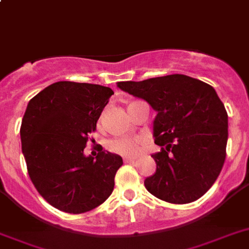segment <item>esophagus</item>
Segmentation results:
<instances>
[{"mask_svg":"<svg viewBox=\"0 0 249 249\" xmlns=\"http://www.w3.org/2000/svg\"><path fill=\"white\" fill-rule=\"evenodd\" d=\"M135 160H137L135 157H124L125 163H129V162H134Z\"/></svg>","mask_w":249,"mask_h":249,"instance_id":"1","label":"esophagus"}]
</instances>
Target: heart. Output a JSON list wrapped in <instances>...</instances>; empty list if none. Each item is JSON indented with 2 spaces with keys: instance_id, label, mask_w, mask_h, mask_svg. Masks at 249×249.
Listing matches in <instances>:
<instances>
[{
  "instance_id": "1",
  "label": "heart",
  "mask_w": 249,
  "mask_h": 249,
  "mask_svg": "<svg viewBox=\"0 0 249 249\" xmlns=\"http://www.w3.org/2000/svg\"><path fill=\"white\" fill-rule=\"evenodd\" d=\"M107 148L112 153L121 154V156H134L139 149L138 142L131 141V139H112L108 142Z\"/></svg>"
}]
</instances>
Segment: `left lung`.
<instances>
[{"mask_svg": "<svg viewBox=\"0 0 249 249\" xmlns=\"http://www.w3.org/2000/svg\"><path fill=\"white\" fill-rule=\"evenodd\" d=\"M125 92L143 99L157 116L152 154L157 163L145 189L171 204L200 199L216 181L224 164L228 142V114L215 89L185 74L118 82Z\"/></svg>", "mask_w": 249, "mask_h": 249, "instance_id": "obj_1", "label": "left lung"}]
</instances>
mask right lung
I'll use <instances>...</instances> for the list:
<instances>
[{
    "label": "right lung",
    "mask_w": 249,
    "mask_h": 249,
    "mask_svg": "<svg viewBox=\"0 0 249 249\" xmlns=\"http://www.w3.org/2000/svg\"><path fill=\"white\" fill-rule=\"evenodd\" d=\"M111 95L105 86L60 81L29 101L22 154L35 189L58 210L82 214L111 195L123 158L102 148L96 157L83 152Z\"/></svg>",
    "instance_id": "add662e5"
}]
</instances>
